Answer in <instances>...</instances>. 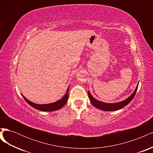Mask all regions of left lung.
<instances>
[{
	"label": "left lung",
	"instance_id": "8db88e82",
	"mask_svg": "<svg viewBox=\"0 0 153 153\" xmlns=\"http://www.w3.org/2000/svg\"><path fill=\"white\" fill-rule=\"evenodd\" d=\"M138 85L137 86L135 91L133 92V93L129 96L128 98L118 103H106L102 102V101H98L94 99L93 97L92 96V95L91 94V93L89 91H88V95H89V98L91 103L96 108L104 110V111H115L124 107L125 106H126L128 104H129L131 102V100L133 99L134 97H135V95L136 94V92L138 88Z\"/></svg>",
	"mask_w": 153,
	"mask_h": 153
}]
</instances>
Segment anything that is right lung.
<instances>
[{"mask_svg":"<svg viewBox=\"0 0 153 153\" xmlns=\"http://www.w3.org/2000/svg\"><path fill=\"white\" fill-rule=\"evenodd\" d=\"M68 91H69V87L67 90V93L63 96V98L62 99L55 101L54 103L45 104V105H39V104L32 103L30 101L25 98V97L23 96V94L22 95L23 96V98H24V100H25L26 102L29 105H30L31 106H32L33 108L38 110L44 111V112H52V111H55V110L61 109L66 105L68 100Z\"/></svg>","mask_w":153,"mask_h":153,"instance_id":"add662e5","label":"right lung"}]
</instances>
